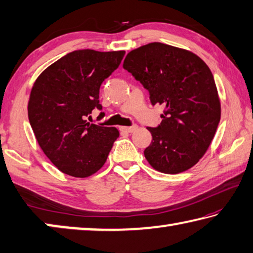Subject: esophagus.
I'll use <instances>...</instances> for the list:
<instances>
[{"mask_svg":"<svg viewBox=\"0 0 253 253\" xmlns=\"http://www.w3.org/2000/svg\"><path fill=\"white\" fill-rule=\"evenodd\" d=\"M137 128H138V127H137L136 125H132V126H121V127H119V129H121L122 131L132 132V131H135Z\"/></svg>","mask_w":253,"mask_h":253,"instance_id":"obj_1","label":"esophagus"}]
</instances>
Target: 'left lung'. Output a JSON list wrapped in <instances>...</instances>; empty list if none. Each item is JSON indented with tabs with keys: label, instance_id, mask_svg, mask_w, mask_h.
I'll return each instance as SVG.
<instances>
[{
	"label": "left lung",
	"instance_id": "8db88e82",
	"mask_svg": "<svg viewBox=\"0 0 253 253\" xmlns=\"http://www.w3.org/2000/svg\"><path fill=\"white\" fill-rule=\"evenodd\" d=\"M123 67L149 92L153 106H165L160 125L147 127L153 139L144 155L149 164L166 174L191 169L208 151L221 118L207 63L187 50L153 42L130 51Z\"/></svg>",
	"mask_w": 253,
	"mask_h": 253
}]
</instances>
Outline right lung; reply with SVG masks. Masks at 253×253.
I'll list each match as a JSON object with an SVG mask.
<instances>
[{"instance_id": "obj_1", "label": "right lung", "mask_w": 253, "mask_h": 253, "mask_svg": "<svg viewBox=\"0 0 253 253\" xmlns=\"http://www.w3.org/2000/svg\"><path fill=\"white\" fill-rule=\"evenodd\" d=\"M124 55L125 51H72L46 68L34 83L28 105L30 125L42 151L62 173L88 177L107 161L119 131L85 118L95 108L102 109L100 85Z\"/></svg>"}]
</instances>
